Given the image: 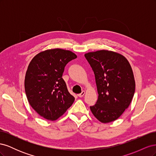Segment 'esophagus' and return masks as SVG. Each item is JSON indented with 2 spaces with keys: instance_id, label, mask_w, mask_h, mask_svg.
I'll use <instances>...</instances> for the list:
<instances>
[{
  "instance_id": "34e87169",
  "label": "esophagus",
  "mask_w": 156,
  "mask_h": 156,
  "mask_svg": "<svg viewBox=\"0 0 156 156\" xmlns=\"http://www.w3.org/2000/svg\"><path fill=\"white\" fill-rule=\"evenodd\" d=\"M84 94H85V91L83 90L81 93H80V94H78V96H79V98H82V97L84 95Z\"/></svg>"
}]
</instances>
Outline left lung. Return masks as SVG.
I'll return each instance as SVG.
<instances>
[{"label": "left lung", "instance_id": "obj_1", "mask_svg": "<svg viewBox=\"0 0 156 156\" xmlns=\"http://www.w3.org/2000/svg\"><path fill=\"white\" fill-rule=\"evenodd\" d=\"M95 75L98 99L90 107L102 123L113 122L123 114L131 102L135 90L133 70L125 56L108 50L84 55Z\"/></svg>", "mask_w": 156, "mask_h": 156}]
</instances>
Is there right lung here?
Wrapping results in <instances>:
<instances>
[{
	"mask_svg": "<svg viewBox=\"0 0 156 156\" xmlns=\"http://www.w3.org/2000/svg\"><path fill=\"white\" fill-rule=\"evenodd\" d=\"M76 58L72 51L56 48L41 51L30 61L25 93L33 109L44 119L57 120L73 104L75 98L62 77L66 65Z\"/></svg>",
	"mask_w": 156,
	"mask_h": 156,
	"instance_id": "right-lung-1",
	"label": "right lung"
}]
</instances>
